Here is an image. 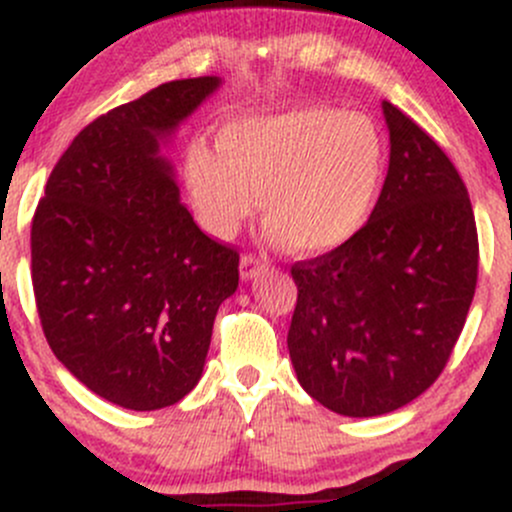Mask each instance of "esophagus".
Here are the masks:
<instances>
[{
    "mask_svg": "<svg viewBox=\"0 0 512 512\" xmlns=\"http://www.w3.org/2000/svg\"><path fill=\"white\" fill-rule=\"evenodd\" d=\"M239 268H241V278L251 280V278H256L263 268H266V263H263L256 254H244L239 261Z\"/></svg>",
    "mask_w": 512,
    "mask_h": 512,
    "instance_id": "esophagus-1",
    "label": "esophagus"
}]
</instances>
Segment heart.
Listing matches in <instances>:
<instances>
[{"label": "heart", "mask_w": 512, "mask_h": 512, "mask_svg": "<svg viewBox=\"0 0 512 512\" xmlns=\"http://www.w3.org/2000/svg\"><path fill=\"white\" fill-rule=\"evenodd\" d=\"M219 151L192 141L185 178L202 227L232 236L261 197L273 239L317 256L361 232L381 190L386 148L371 119L307 104L224 124Z\"/></svg>", "instance_id": "obj_1"}]
</instances>
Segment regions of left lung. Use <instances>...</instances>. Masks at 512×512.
<instances>
[{
  "mask_svg": "<svg viewBox=\"0 0 512 512\" xmlns=\"http://www.w3.org/2000/svg\"><path fill=\"white\" fill-rule=\"evenodd\" d=\"M388 175L368 222L293 273L288 349L300 386L349 417L393 412L447 366L474 300L478 234L454 163L383 102Z\"/></svg>",
  "mask_w": 512,
  "mask_h": 512,
  "instance_id": "left-lung-1",
  "label": "left lung"
}]
</instances>
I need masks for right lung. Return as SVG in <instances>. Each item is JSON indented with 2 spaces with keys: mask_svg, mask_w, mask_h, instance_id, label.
Segmentation results:
<instances>
[{
  "mask_svg": "<svg viewBox=\"0 0 512 512\" xmlns=\"http://www.w3.org/2000/svg\"><path fill=\"white\" fill-rule=\"evenodd\" d=\"M173 80L87 124L60 156L31 222L43 334L92 393L126 410L175 405L205 368L239 254L180 202L161 141L219 87Z\"/></svg>",
  "mask_w": 512,
  "mask_h": 512,
  "instance_id": "obj_1",
  "label": "right lung"
}]
</instances>
